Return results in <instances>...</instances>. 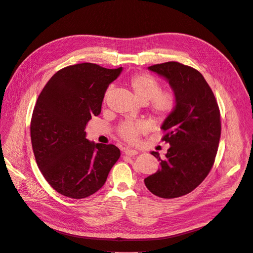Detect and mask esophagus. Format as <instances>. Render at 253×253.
Wrapping results in <instances>:
<instances>
[{"label":"esophagus","instance_id":"esophagus-1","mask_svg":"<svg viewBox=\"0 0 253 253\" xmlns=\"http://www.w3.org/2000/svg\"><path fill=\"white\" fill-rule=\"evenodd\" d=\"M124 154L127 155V156H135V155L138 154V152H137L136 150H132V149H130V148H126V149L124 150Z\"/></svg>","mask_w":253,"mask_h":253}]
</instances>
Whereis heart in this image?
<instances>
[{
    "label": "heart",
    "instance_id": "1",
    "mask_svg": "<svg viewBox=\"0 0 253 253\" xmlns=\"http://www.w3.org/2000/svg\"><path fill=\"white\" fill-rule=\"evenodd\" d=\"M126 85L133 92L138 102L145 104L150 102V112L152 117L158 121H164L176 106V96L170 90H161V84L158 80L147 73L132 75L128 78ZM109 95L106 92L105 98ZM144 130V126L137 122H123L118 127V134L124 140L134 143Z\"/></svg>",
    "mask_w": 253,
    "mask_h": 253
}]
</instances>
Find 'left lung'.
I'll return each mask as SVG.
<instances>
[{"label":"left lung","mask_w":253,"mask_h":253,"mask_svg":"<svg viewBox=\"0 0 253 253\" xmlns=\"http://www.w3.org/2000/svg\"><path fill=\"white\" fill-rule=\"evenodd\" d=\"M164 77L176 96V106L161 127L168 142L161 169L144 178L148 190L160 198L172 199L194 191L214 164L221 132L220 113L213 92L200 72L176 61L149 66Z\"/></svg>","instance_id":"left-lung-1"}]
</instances>
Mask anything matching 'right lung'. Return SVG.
I'll return each mask as SVG.
<instances>
[{"mask_svg": "<svg viewBox=\"0 0 253 253\" xmlns=\"http://www.w3.org/2000/svg\"><path fill=\"white\" fill-rule=\"evenodd\" d=\"M121 72L90 62L66 66L51 77L37 99L31 121L36 162L47 182L65 197L96 193L121 155L114 144L89 141L85 132Z\"/></svg>", "mask_w": 253, "mask_h": 253, "instance_id": "obj_1", "label": "right lung"}]
</instances>
